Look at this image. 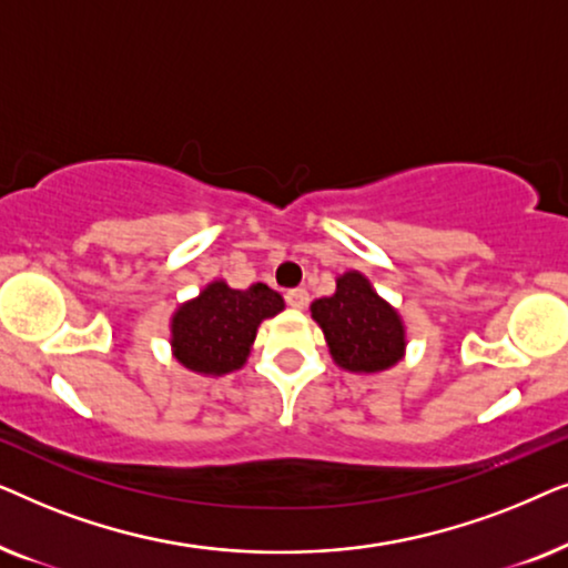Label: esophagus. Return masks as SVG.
<instances>
[{"label": "esophagus", "mask_w": 568, "mask_h": 568, "mask_svg": "<svg viewBox=\"0 0 568 568\" xmlns=\"http://www.w3.org/2000/svg\"><path fill=\"white\" fill-rule=\"evenodd\" d=\"M284 300H286V305L290 307H294V310H302V307H307V302H310V294H307V290H302V286H297V290H290L284 294Z\"/></svg>", "instance_id": "34e87169"}]
</instances>
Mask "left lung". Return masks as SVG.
I'll use <instances>...</instances> for the list:
<instances>
[{"instance_id": "1", "label": "left lung", "mask_w": 568, "mask_h": 568, "mask_svg": "<svg viewBox=\"0 0 568 568\" xmlns=\"http://www.w3.org/2000/svg\"><path fill=\"white\" fill-rule=\"evenodd\" d=\"M313 317L328 338L333 359L344 369H387L400 359L406 346L400 317L356 271L338 278L333 297L313 302Z\"/></svg>"}]
</instances>
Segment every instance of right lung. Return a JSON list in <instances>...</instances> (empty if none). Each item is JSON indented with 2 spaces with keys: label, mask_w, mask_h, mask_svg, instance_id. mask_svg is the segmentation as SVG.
I'll list each match as a JSON object with an SVG mask.
<instances>
[{
  "label": "right lung",
  "mask_w": 568,
  "mask_h": 568,
  "mask_svg": "<svg viewBox=\"0 0 568 568\" xmlns=\"http://www.w3.org/2000/svg\"><path fill=\"white\" fill-rule=\"evenodd\" d=\"M284 300L266 284L230 290L224 282L209 284L199 300L173 317L178 362L204 375H224L243 367L263 317L276 315Z\"/></svg>",
  "instance_id": "obj_1"
}]
</instances>
